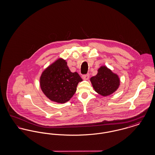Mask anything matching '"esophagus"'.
Listing matches in <instances>:
<instances>
[{
    "label": "esophagus",
    "mask_w": 155,
    "mask_h": 155,
    "mask_svg": "<svg viewBox=\"0 0 155 155\" xmlns=\"http://www.w3.org/2000/svg\"><path fill=\"white\" fill-rule=\"evenodd\" d=\"M89 78V74L88 73L87 74H84L82 75V78L84 80H88Z\"/></svg>",
    "instance_id": "34e87169"
}]
</instances>
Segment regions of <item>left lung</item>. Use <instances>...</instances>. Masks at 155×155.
<instances>
[{
  "label": "left lung",
  "mask_w": 155,
  "mask_h": 155,
  "mask_svg": "<svg viewBox=\"0 0 155 155\" xmlns=\"http://www.w3.org/2000/svg\"><path fill=\"white\" fill-rule=\"evenodd\" d=\"M91 81L96 92L104 96L113 94L120 85L117 75L105 66L99 68L97 74L91 78Z\"/></svg>",
  "instance_id": "8db88e82"
}]
</instances>
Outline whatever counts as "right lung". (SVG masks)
Listing matches in <instances>:
<instances>
[{
  "label": "right lung",
  "mask_w": 155,
  "mask_h": 155,
  "mask_svg": "<svg viewBox=\"0 0 155 155\" xmlns=\"http://www.w3.org/2000/svg\"><path fill=\"white\" fill-rule=\"evenodd\" d=\"M82 81L77 72L70 71L65 60L59 59L42 73L40 85L45 95L49 99L64 103L73 96L78 82Z\"/></svg>",
  "instance_id": "add662e5"
}]
</instances>
